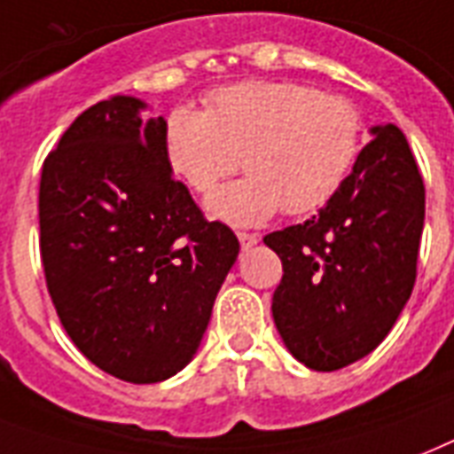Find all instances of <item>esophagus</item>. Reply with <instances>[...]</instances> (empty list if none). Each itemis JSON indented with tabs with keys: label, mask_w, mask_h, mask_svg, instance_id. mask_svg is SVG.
<instances>
[{
	"label": "esophagus",
	"mask_w": 454,
	"mask_h": 454,
	"mask_svg": "<svg viewBox=\"0 0 454 454\" xmlns=\"http://www.w3.org/2000/svg\"><path fill=\"white\" fill-rule=\"evenodd\" d=\"M238 240H240L242 247H252V245H257L262 240V235L259 233H245V231H238Z\"/></svg>",
	"instance_id": "obj_1"
}]
</instances>
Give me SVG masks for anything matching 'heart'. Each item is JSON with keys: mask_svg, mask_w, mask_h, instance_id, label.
<instances>
[{"mask_svg": "<svg viewBox=\"0 0 454 454\" xmlns=\"http://www.w3.org/2000/svg\"><path fill=\"white\" fill-rule=\"evenodd\" d=\"M164 154L190 190L209 195L242 166L247 176L209 197V212L257 226L276 212H317L357 161L362 114L342 95L290 81L214 90L207 112L178 106L164 123Z\"/></svg>", "mask_w": 454, "mask_h": 454, "instance_id": "obj_1", "label": "heart"}]
</instances>
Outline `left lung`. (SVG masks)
I'll list each match as a JSON object with an SVG mask.
<instances>
[{"mask_svg":"<svg viewBox=\"0 0 454 454\" xmlns=\"http://www.w3.org/2000/svg\"><path fill=\"white\" fill-rule=\"evenodd\" d=\"M340 190L264 238L283 262L273 321L293 357L335 372L376 350L417 281L427 190L397 126L372 128Z\"/></svg>","mask_w":454,"mask_h":454,"instance_id":"1","label":"left lung"}]
</instances>
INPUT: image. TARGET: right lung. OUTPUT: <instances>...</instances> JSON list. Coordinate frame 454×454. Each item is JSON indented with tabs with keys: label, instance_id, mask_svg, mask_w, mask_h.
Listing matches in <instances>:
<instances>
[{
	"label": "right lung",
	"instance_id": "add662e5",
	"mask_svg": "<svg viewBox=\"0 0 454 454\" xmlns=\"http://www.w3.org/2000/svg\"><path fill=\"white\" fill-rule=\"evenodd\" d=\"M145 102L92 104L47 154L40 254L61 326L102 372L159 383L200 348L240 242L171 176Z\"/></svg>",
	"mask_w": 454,
	"mask_h": 454
}]
</instances>
